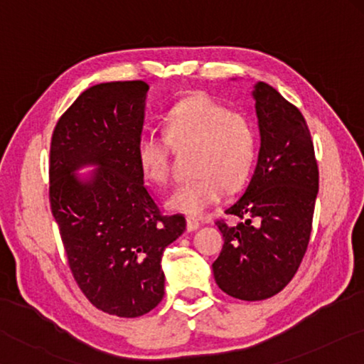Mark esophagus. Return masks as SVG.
Wrapping results in <instances>:
<instances>
[{
    "label": "esophagus",
    "mask_w": 364,
    "mask_h": 364,
    "mask_svg": "<svg viewBox=\"0 0 364 364\" xmlns=\"http://www.w3.org/2000/svg\"><path fill=\"white\" fill-rule=\"evenodd\" d=\"M201 227V224L196 219H187V230L188 232H195L198 230V228Z\"/></svg>",
    "instance_id": "34e87169"
}]
</instances>
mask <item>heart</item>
<instances>
[{"mask_svg":"<svg viewBox=\"0 0 364 364\" xmlns=\"http://www.w3.org/2000/svg\"><path fill=\"white\" fill-rule=\"evenodd\" d=\"M163 132L146 129L136 145L139 168L153 183L169 177L171 145H195L193 174L166 198V208L188 218H203L218 205L227 187L237 188L252 169L256 132L246 114L228 110L220 102L196 92L177 102L166 113Z\"/></svg>","mask_w":364,"mask_h":364,"instance_id":"heart-1","label":"heart"}]
</instances>
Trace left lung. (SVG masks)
<instances>
[{"label":"left lung","mask_w":364,"mask_h":364,"mask_svg":"<svg viewBox=\"0 0 364 364\" xmlns=\"http://www.w3.org/2000/svg\"><path fill=\"white\" fill-rule=\"evenodd\" d=\"M260 149L243 196L227 209L237 225L218 222L224 247L213 264L215 283L241 301L278 294L296 275L307 251L318 166L307 123L275 87L252 89Z\"/></svg>","instance_id":"1"}]
</instances>
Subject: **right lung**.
I'll use <instances>...</instances> for the list:
<instances>
[{"label": "right lung", "instance_id": "1", "mask_svg": "<svg viewBox=\"0 0 364 364\" xmlns=\"http://www.w3.org/2000/svg\"><path fill=\"white\" fill-rule=\"evenodd\" d=\"M149 85L102 82L62 114L50 142L49 200L70 270L108 315L149 314L164 296L161 257L186 232L181 214H159L144 186L136 145ZM91 167L87 175L79 171Z\"/></svg>", "mask_w": 364, "mask_h": 364}]
</instances>
